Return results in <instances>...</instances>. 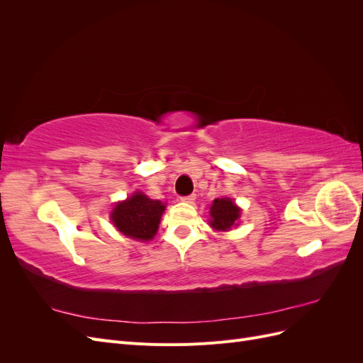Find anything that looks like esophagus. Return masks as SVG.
Instances as JSON below:
<instances>
[{
    "instance_id": "esophagus-1",
    "label": "esophagus",
    "mask_w": 363,
    "mask_h": 363,
    "mask_svg": "<svg viewBox=\"0 0 363 363\" xmlns=\"http://www.w3.org/2000/svg\"><path fill=\"white\" fill-rule=\"evenodd\" d=\"M195 199H196V195L195 194H192V195H186V196H182V201L183 203H194L195 201Z\"/></svg>"
}]
</instances>
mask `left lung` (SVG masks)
Here are the masks:
<instances>
[{
	"label": "left lung",
	"instance_id": "1",
	"mask_svg": "<svg viewBox=\"0 0 363 363\" xmlns=\"http://www.w3.org/2000/svg\"><path fill=\"white\" fill-rule=\"evenodd\" d=\"M240 215V208L230 199H216L211 206V225L215 230H230L236 225L238 218Z\"/></svg>",
	"mask_w": 363,
	"mask_h": 363
}]
</instances>
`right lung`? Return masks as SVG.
<instances>
[{
    "label": "right lung",
    "mask_w": 363,
    "mask_h": 363,
    "mask_svg": "<svg viewBox=\"0 0 363 363\" xmlns=\"http://www.w3.org/2000/svg\"><path fill=\"white\" fill-rule=\"evenodd\" d=\"M164 206L136 192L125 201L118 203L112 212V223L121 233L138 240L155 238Z\"/></svg>",
    "instance_id": "1"
}]
</instances>
